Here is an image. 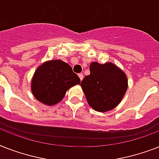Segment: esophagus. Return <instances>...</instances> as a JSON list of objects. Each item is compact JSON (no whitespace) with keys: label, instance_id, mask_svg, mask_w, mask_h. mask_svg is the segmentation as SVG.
Returning a JSON list of instances; mask_svg holds the SVG:
<instances>
[{"label":"esophagus","instance_id":"esophagus-1","mask_svg":"<svg viewBox=\"0 0 159 159\" xmlns=\"http://www.w3.org/2000/svg\"><path fill=\"white\" fill-rule=\"evenodd\" d=\"M79 77H80V80H82L84 79V75L82 73L79 74Z\"/></svg>","mask_w":159,"mask_h":159}]
</instances>
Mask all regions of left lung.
I'll use <instances>...</instances> for the list:
<instances>
[{
	"instance_id": "obj_1",
	"label": "left lung",
	"mask_w": 159,
	"mask_h": 159,
	"mask_svg": "<svg viewBox=\"0 0 159 159\" xmlns=\"http://www.w3.org/2000/svg\"><path fill=\"white\" fill-rule=\"evenodd\" d=\"M89 70V75H86L80 83L88 103L100 112L113 109L120 103L127 90L125 74L111 62H93Z\"/></svg>"
}]
</instances>
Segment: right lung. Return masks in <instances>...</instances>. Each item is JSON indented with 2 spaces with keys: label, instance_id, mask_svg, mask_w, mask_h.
I'll return each instance as SVG.
<instances>
[{
  "label": "right lung",
  "instance_id": "1",
  "mask_svg": "<svg viewBox=\"0 0 159 159\" xmlns=\"http://www.w3.org/2000/svg\"><path fill=\"white\" fill-rule=\"evenodd\" d=\"M80 84V79L70 65L53 60L38 67L32 80L31 89L39 102L52 106L61 101L70 88Z\"/></svg>",
  "mask_w": 159,
  "mask_h": 159
}]
</instances>
